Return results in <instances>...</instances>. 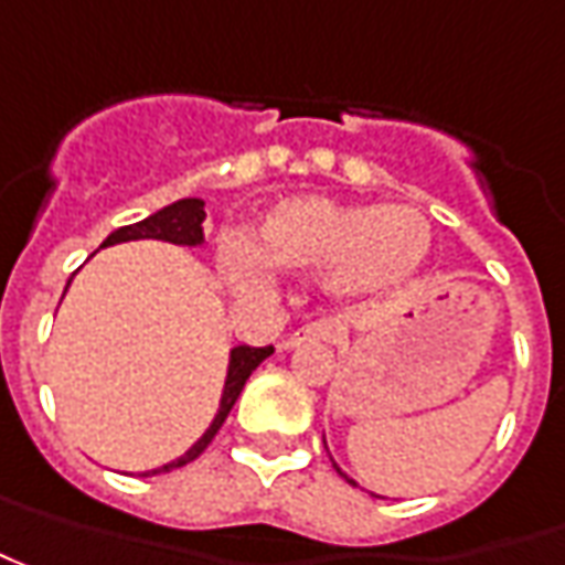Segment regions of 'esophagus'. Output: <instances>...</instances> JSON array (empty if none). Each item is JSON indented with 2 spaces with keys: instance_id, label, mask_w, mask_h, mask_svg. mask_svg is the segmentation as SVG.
I'll list each match as a JSON object with an SVG mask.
<instances>
[{
  "instance_id": "esophagus-1",
  "label": "esophagus",
  "mask_w": 565,
  "mask_h": 565,
  "mask_svg": "<svg viewBox=\"0 0 565 565\" xmlns=\"http://www.w3.org/2000/svg\"><path fill=\"white\" fill-rule=\"evenodd\" d=\"M329 342V339H335V327L329 323V320H313V323H305L301 329H295L289 339H286V348H295V344L301 342Z\"/></svg>"
}]
</instances>
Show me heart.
I'll list each match as a JSON object with an SVG mask.
<instances>
[{
    "label": "heart",
    "mask_w": 565,
    "mask_h": 565,
    "mask_svg": "<svg viewBox=\"0 0 565 565\" xmlns=\"http://www.w3.org/2000/svg\"><path fill=\"white\" fill-rule=\"evenodd\" d=\"M429 223L414 207H370L329 199H286L257 223L252 248L223 245L221 264L236 286H260L267 267L320 270L339 295L373 298L397 289L429 255Z\"/></svg>",
    "instance_id": "1"
}]
</instances>
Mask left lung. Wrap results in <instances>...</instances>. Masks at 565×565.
<instances>
[{
    "instance_id": "obj_1",
    "label": "left lung",
    "mask_w": 565,
    "mask_h": 565,
    "mask_svg": "<svg viewBox=\"0 0 565 565\" xmlns=\"http://www.w3.org/2000/svg\"><path fill=\"white\" fill-rule=\"evenodd\" d=\"M332 467H335V463H332ZM335 469H339V467H335ZM339 472H342V469H339ZM342 476H344V472H342ZM344 479H348V476H344ZM348 482H351V486H354V479H348Z\"/></svg>"
}]
</instances>
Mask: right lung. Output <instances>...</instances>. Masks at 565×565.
Masks as SVG:
<instances>
[{"label": "right lung", "mask_w": 565, "mask_h": 565, "mask_svg": "<svg viewBox=\"0 0 565 565\" xmlns=\"http://www.w3.org/2000/svg\"><path fill=\"white\" fill-rule=\"evenodd\" d=\"M202 221H204L202 199H180V202H173L168 204V207H161V211H154V214L146 217V221L130 223V226H120V230H115L111 236L102 242V248L117 245V242H136V238H161V242H173V245H202L204 242ZM67 286H71V282H67ZM270 354H274V344H267V348L236 344V348L230 351V370H226V382H223L221 411H217V416L211 419V426L204 429V435L195 441V445H192V448L185 450L183 457L170 460V463H164V467L149 469V472H142V476L170 472V469L185 467L189 460H195V457H199V454L214 441V435L221 433L223 419L230 416L233 404H236L238 392L245 388V382H248V376L257 370V363H264Z\"/></svg>", "instance_id": "right-lung-1"}]
</instances>
